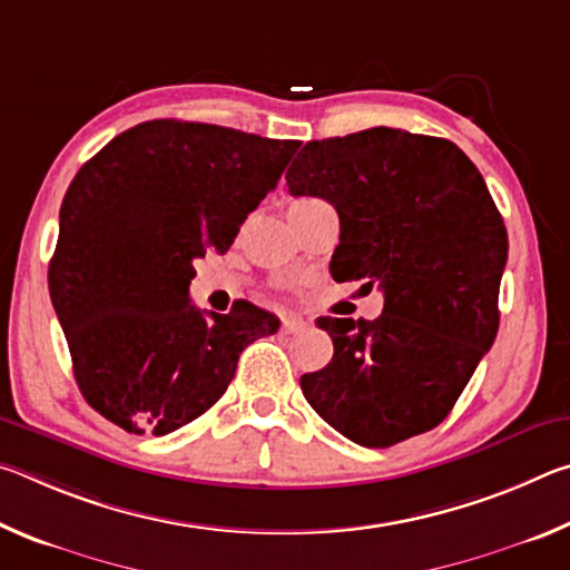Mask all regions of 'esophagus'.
Listing matches in <instances>:
<instances>
[{"mask_svg": "<svg viewBox=\"0 0 570 570\" xmlns=\"http://www.w3.org/2000/svg\"><path fill=\"white\" fill-rule=\"evenodd\" d=\"M304 326H306V322L298 320V316H282V332H286V334L302 332Z\"/></svg>", "mask_w": 570, "mask_h": 570, "instance_id": "obj_1", "label": "esophagus"}]
</instances>
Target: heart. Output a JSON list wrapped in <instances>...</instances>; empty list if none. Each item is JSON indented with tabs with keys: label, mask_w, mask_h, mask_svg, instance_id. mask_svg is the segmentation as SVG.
Instances as JSON below:
<instances>
[{
	"label": "heart",
	"mask_w": 570,
	"mask_h": 570,
	"mask_svg": "<svg viewBox=\"0 0 570 570\" xmlns=\"http://www.w3.org/2000/svg\"><path fill=\"white\" fill-rule=\"evenodd\" d=\"M298 204H304V200H298Z\"/></svg>",
	"instance_id": "1"
}]
</instances>
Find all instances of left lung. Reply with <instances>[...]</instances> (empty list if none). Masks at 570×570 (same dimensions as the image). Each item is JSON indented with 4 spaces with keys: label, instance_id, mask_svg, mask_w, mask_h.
<instances>
[{
    "label": "left lung",
    "instance_id": "1",
    "mask_svg": "<svg viewBox=\"0 0 570 570\" xmlns=\"http://www.w3.org/2000/svg\"><path fill=\"white\" fill-rule=\"evenodd\" d=\"M286 186L340 214L336 282L366 278L384 294L374 322H316L334 356L302 377L306 402L364 448L438 428L500 322L508 230L480 170L445 138L370 128L306 142Z\"/></svg>",
    "mask_w": 570,
    "mask_h": 570
}]
</instances>
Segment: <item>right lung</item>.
Listing matches in <instances>:
<instances>
[{"label":"right lung","mask_w":570,"mask_h":570,"mask_svg":"<svg viewBox=\"0 0 570 570\" xmlns=\"http://www.w3.org/2000/svg\"><path fill=\"white\" fill-rule=\"evenodd\" d=\"M298 140L148 120L77 170L60 208L50 296L82 397L135 435H168L224 397L240 352L278 320L248 302L190 304L193 258L226 254Z\"/></svg>","instance_id":"1"}]
</instances>
